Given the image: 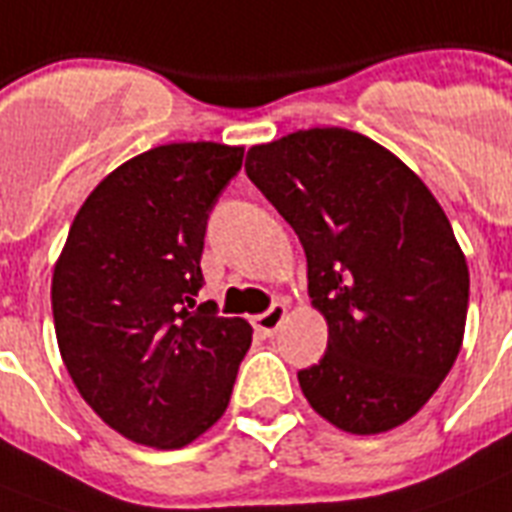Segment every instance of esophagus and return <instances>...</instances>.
Wrapping results in <instances>:
<instances>
[{
	"label": "esophagus",
	"instance_id": "34e87169",
	"mask_svg": "<svg viewBox=\"0 0 512 512\" xmlns=\"http://www.w3.org/2000/svg\"><path fill=\"white\" fill-rule=\"evenodd\" d=\"M285 314H288V304H285V301H277V304L269 306L267 312L259 314V317H253V327H256L261 335H275L277 327L285 320Z\"/></svg>",
	"mask_w": 512,
	"mask_h": 512
}]
</instances>
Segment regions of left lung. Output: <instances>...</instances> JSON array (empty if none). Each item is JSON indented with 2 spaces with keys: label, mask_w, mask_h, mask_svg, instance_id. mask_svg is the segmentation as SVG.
<instances>
[{
  "label": "left lung",
  "mask_w": 512,
  "mask_h": 512,
  "mask_svg": "<svg viewBox=\"0 0 512 512\" xmlns=\"http://www.w3.org/2000/svg\"><path fill=\"white\" fill-rule=\"evenodd\" d=\"M245 174L296 230L327 322L325 357L298 372L306 402L354 436L415 418L468 317V264L439 200L391 150L341 126L253 145Z\"/></svg>",
  "instance_id": "1"
}]
</instances>
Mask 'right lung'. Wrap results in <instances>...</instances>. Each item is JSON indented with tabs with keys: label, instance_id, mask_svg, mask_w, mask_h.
<instances>
[{
	"label": "right lung",
	"instance_id": "1",
	"mask_svg": "<svg viewBox=\"0 0 512 512\" xmlns=\"http://www.w3.org/2000/svg\"><path fill=\"white\" fill-rule=\"evenodd\" d=\"M243 147L158 145L110 171L52 272L60 357L81 399L124 439L179 449L230 404L253 327L200 304L208 211Z\"/></svg>",
	"mask_w": 512,
	"mask_h": 512
}]
</instances>
